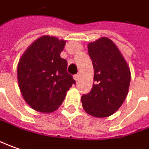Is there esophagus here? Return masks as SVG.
<instances>
[{"mask_svg": "<svg viewBox=\"0 0 149 149\" xmlns=\"http://www.w3.org/2000/svg\"><path fill=\"white\" fill-rule=\"evenodd\" d=\"M73 78H74L76 81H77V80H78V78H79V75L75 74L74 76H73Z\"/></svg>", "mask_w": 149, "mask_h": 149, "instance_id": "esophagus-1", "label": "esophagus"}]
</instances>
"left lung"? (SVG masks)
Masks as SVG:
<instances>
[{
  "mask_svg": "<svg viewBox=\"0 0 149 149\" xmlns=\"http://www.w3.org/2000/svg\"><path fill=\"white\" fill-rule=\"evenodd\" d=\"M88 54L93 65L94 82L92 90L81 96L82 107L93 117H108L126 98L130 69L117 46L107 37L89 43Z\"/></svg>",
  "mask_w": 149,
  "mask_h": 149,
  "instance_id": "obj_1",
  "label": "left lung"
}]
</instances>
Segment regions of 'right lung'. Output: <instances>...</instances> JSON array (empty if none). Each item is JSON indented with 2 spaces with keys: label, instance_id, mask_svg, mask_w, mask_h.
<instances>
[{
  "label": "right lung",
  "instance_id": "obj_1",
  "mask_svg": "<svg viewBox=\"0 0 149 149\" xmlns=\"http://www.w3.org/2000/svg\"><path fill=\"white\" fill-rule=\"evenodd\" d=\"M66 41L43 36L33 42L17 66L23 98L34 110L52 113L61 106L69 88L76 83L67 71L68 62L60 56Z\"/></svg>",
  "mask_w": 149,
  "mask_h": 149
}]
</instances>
